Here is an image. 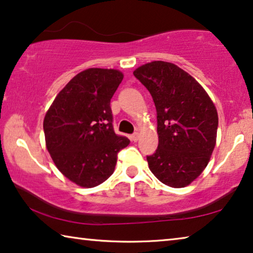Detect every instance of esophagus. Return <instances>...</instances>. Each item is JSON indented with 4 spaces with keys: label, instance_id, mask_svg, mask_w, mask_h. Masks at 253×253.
I'll return each instance as SVG.
<instances>
[{
    "label": "esophagus",
    "instance_id": "1",
    "mask_svg": "<svg viewBox=\"0 0 253 253\" xmlns=\"http://www.w3.org/2000/svg\"><path fill=\"white\" fill-rule=\"evenodd\" d=\"M138 138H139V134H138V133H134V134L130 136V139H131V141H133V142H137Z\"/></svg>",
    "mask_w": 253,
    "mask_h": 253
}]
</instances>
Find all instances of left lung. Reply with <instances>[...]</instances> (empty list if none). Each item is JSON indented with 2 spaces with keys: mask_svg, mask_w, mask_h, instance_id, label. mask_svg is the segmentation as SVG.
<instances>
[{
  "mask_svg": "<svg viewBox=\"0 0 253 253\" xmlns=\"http://www.w3.org/2000/svg\"><path fill=\"white\" fill-rule=\"evenodd\" d=\"M133 74L157 110L159 144L146 157L150 170L166 185L186 186L207 167L216 145V107L202 86L174 63L153 61Z\"/></svg>",
  "mask_w": 253,
  "mask_h": 253,
  "instance_id": "1",
  "label": "left lung"
}]
</instances>
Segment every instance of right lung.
I'll return each mask as SVG.
<instances>
[{
  "label": "right lung",
  "mask_w": 253,
  "mask_h": 253,
  "mask_svg": "<svg viewBox=\"0 0 253 253\" xmlns=\"http://www.w3.org/2000/svg\"><path fill=\"white\" fill-rule=\"evenodd\" d=\"M124 78L119 70L89 68L56 95L45 115L47 151L56 168L83 187L100 185L112 175L129 139L117 135L110 101Z\"/></svg>",
  "instance_id": "right-lung-1"
}]
</instances>
